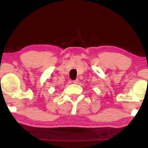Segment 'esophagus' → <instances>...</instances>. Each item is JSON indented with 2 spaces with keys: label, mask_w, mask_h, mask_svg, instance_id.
<instances>
[{
  "label": "esophagus",
  "mask_w": 148,
  "mask_h": 148,
  "mask_svg": "<svg viewBox=\"0 0 148 148\" xmlns=\"http://www.w3.org/2000/svg\"><path fill=\"white\" fill-rule=\"evenodd\" d=\"M73 84H77L78 83H79L78 79H75V80L73 81Z\"/></svg>",
  "instance_id": "obj_1"
}]
</instances>
